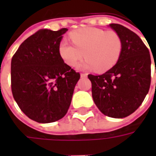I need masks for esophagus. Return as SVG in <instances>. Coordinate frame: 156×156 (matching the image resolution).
Wrapping results in <instances>:
<instances>
[{
  "mask_svg": "<svg viewBox=\"0 0 156 156\" xmlns=\"http://www.w3.org/2000/svg\"><path fill=\"white\" fill-rule=\"evenodd\" d=\"M87 76H88V73H81L82 78H85V77H87Z\"/></svg>",
  "mask_w": 156,
  "mask_h": 156,
  "instance_id": "1",
  "label": "esophagus"
}]
</instances>
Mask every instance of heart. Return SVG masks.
Returning <instances> with one entry per match:
<instances>
[{"label":"heart","mask_w":156,"mask_h":156,"mask_svg":"<svg viewBox=\"0 0 156 156\" xmlns=\"http://www.w3.org/2000/svg\"><path fill=\"white\" fill-rule=\"evenodd\" d=\"M74 43L62 40L58 51L63 61L76 68L83 58L84 68H94L97 72H106L115 66L120 58L123 42L120 36L114 31L96 27H84L70 33Z\"/></svg>","instance_id":"b5f03b06"}]
</instances>
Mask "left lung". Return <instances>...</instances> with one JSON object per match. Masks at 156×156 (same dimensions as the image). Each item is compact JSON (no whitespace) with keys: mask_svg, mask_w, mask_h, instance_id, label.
Segmentation results:
<instances>
[{"mask_svg":"<svg viewBox=\"0 0 156 156\" xmlns=\"http://www.w3.org/2000/svg\"><path fill=\"white\" fill-rule=\"evenodd\" d=\"M120 36L123 50L119 61L102 75L88 74L92 96L98 109L111 118L127 117L144 101L151 81L150 51L140 37L119 24H109ZM156 73V68H155Z\"/></svg>","mask_w":156,"mask_h":156,"instance_id":"8db88e82","label":"left lung"}]
</instances>
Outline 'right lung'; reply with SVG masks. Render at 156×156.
Masks as SVG:
<instances>
[{"mask_svg": "<svg viewBox=\"0 0 156 156\" xmlns=\"http://www.w3.org/2000/svg\"><path fill=\"white\" fill-rule=\"evenodd\" d=\"M67 31L41 29L26 39L12 58L13 98L27 117L38 123L64 117L80 78L59 54V43Z\"/></svg>", "mask_w": 156, "mask_h": 156, "instance_id": "add662e5", "label": "right lung"}]
</instances>
